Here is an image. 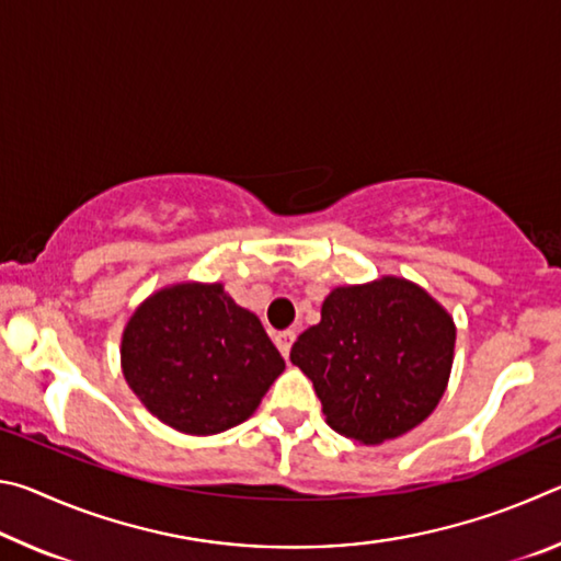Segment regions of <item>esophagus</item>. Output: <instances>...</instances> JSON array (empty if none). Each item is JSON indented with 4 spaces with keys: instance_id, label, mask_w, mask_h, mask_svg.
Instances as JSON below:
<instances>
[{
    "instance_id": "obj_1",
    "label": "esophagus",
    "mask_w": 561,
    "mask_h": 561,
    "mask_svg": "<svg viewBox=\"0 0 561 561\" xmlns=\"http://www.w3.org/2000/svg\"><path fill=\"white\" fill-rule=\"evenodd\" d=\"M294 339H297V331H294V329H284V331H279L277 336H274V344H277V348L282 351V356H284V358L289 356Z\"/></svg>"
}]
</instances>
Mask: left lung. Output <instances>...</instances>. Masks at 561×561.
<instances>
[{
  "label": "left lung",
  "mask_w": 561,
  "mask_h": 561,
  "mask_svg": "<svg viewBox=\"0 0 561 561\" xmlns=\"http://www.w3.org/2000/svg\"><path fill=\"white\" fill-rule=\"evenodd\" d=\"M453 348L448 311L415 284L383 277L331 291L321 321L294 341L289 358L314 383L331 428L376 445L433 413Z\"/></svg>",
  "instance_id": "8db88e82"
}]
</instances>
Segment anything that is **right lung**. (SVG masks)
Returning a JSON list of instances; mask_svg holds the SVG:
<instances>
[{"label": "right lung", "instance_id": "obj_1", "mask_svg": "<svg viewBox=\"0 0 561 561\" xmlns=\"http://www.w3.org/2000/svg\"><path fill=\"white\" fill-rule=\"evenodd\" d=\"M121 364L148 411L190 435L247 421L284 371L262 321L222 284H175L140 304L123 331Z\"/></svg>", "mask_w": 561, "mask_h": 561}]
</instances>
